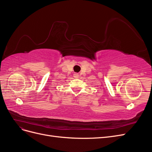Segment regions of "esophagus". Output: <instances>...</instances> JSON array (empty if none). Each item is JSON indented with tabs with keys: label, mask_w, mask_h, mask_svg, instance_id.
<instances>
[{
	"label": "esophagus",
	"mask_w": 152,
	"mask_h": 152,
	"mask_svg": "<svg viewBox=\"0 0 152 152\" xmlns=\"http://www.w3.org/2000/svg\"><path fill=\"white\" fill-rule=\"evenodd\" d=\"M74 77H79V74H78V73H75V74H74Z\"/></svg>",
	"instance_id": "1"
}]
</instances>
